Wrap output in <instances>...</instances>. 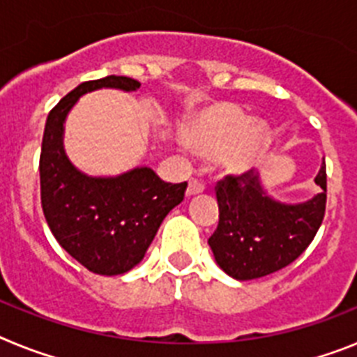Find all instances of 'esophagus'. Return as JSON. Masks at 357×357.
I'll use <instances>...</instances> for the list:
<instances>
[{
	"instance_id": "obj_1",
	"label": "esophagus",
	"mask_w": 357,
	"mask_h": 357,
	"mask_svg": "<svg viewBox=\"0 0 357 357\" xmlns=\"http://www.w3.org/2000/svg\"><path fill=\"white\" fill-rule=\"evenodd\" d=\"M206 189V185H204V182L198 181V178H191L188 184V197H193V195H198L202 193Z\"/></svg>"
}]
</instances>
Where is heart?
Instances as JSON below:
<instances>
[{
  "label": "heart",
  "mask_w": 357,
  "mask_h": 357,
  "mask_svg": "<svg viewBox=\"0 0 357 357\" xmlns=\"http://www.w3.org/2000/svg\"><path fill=\"white\" fill-rule=\"evenodd\" d=\"M189 150L218 164L232 175H245L259 166L270 146V130L263 121L234 103H214L188 116L181 128Z\"/></svg>",
  "instance_id": "b5f03b06"
}]
</instances>
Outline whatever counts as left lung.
Instances as JSON below:
<instances>
[{
  "label": "left lung",
  "mask_w": 357,
  "mask_h": 357,
  "mask_svg": "<svg viewBox=\"0 0 357 357\" xmlns=\"http://www.w3.org/2000/svg\"><path fill=\"white\" fill-rule=\"evenodd\" d=\"M314 182L321 193L296 206L268 197L254 169L225 175L216 182L220 222L209 247L227 275L238 280L270 275L291 264L309 247L326 214V162Z\"/></svg>",
  "instance_id": "1"
}]
</instances>
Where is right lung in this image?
Here are the masks:
<instances>
[{
  "instance_id": "right-lung-1",
  "label": "right lung",
  "mask_w": 357,
  "mask_h": 357,
  "mask_svg": "<svg viewBox=\"0 0 357 357\" xmlns=\"http://www.w3.org/2000/svg\"><path fill=\"white\" fill-rule=\"evenodd\" d=\"M139 85L114 75L84 82L50 110L44 127L39 159L44 218L59 245L98 275H121L141 263L162 220L184 200L188 188V182L160 181L144 166L112 178H94L66 157V116L82 94L102 87L135 91Z\"/></svg>"
}]
</instances>
